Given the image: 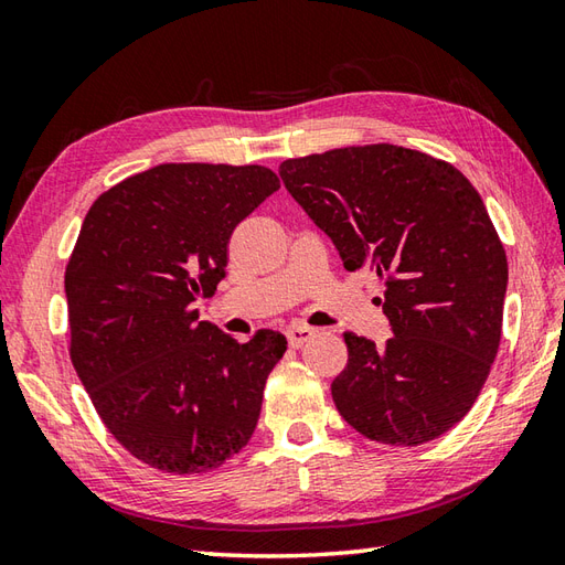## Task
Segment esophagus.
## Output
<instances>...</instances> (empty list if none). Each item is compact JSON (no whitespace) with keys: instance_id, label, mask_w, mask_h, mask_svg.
Listing matches in <instances>:
<instances>
[{"instance_id":"34e87169","label":"esophagus","mask_w":565,"mask_h":565,"mask_svg":"<svg viewBox=\"0 0 565 565\" xmlns=\"http://www.w3.org/2000/svg\"><path fill=\"white\" fill-rule=\"evenodd\" d=\"M286 338H289V344H291V347H301V344H306L308 340L316 338V330L308 328V326H294V328L286 330Z\"/></svg>"}]
</instances>
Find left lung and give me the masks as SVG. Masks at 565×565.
<instances>
[{
  "instance_id": "8db88e82",
  "label": "left lung",
  "mask_w": 565,
  "mask_h": 565,
  "mask_svg": "<svg viewBox=\"0 0 565 565\" xmlns=\"http://www.w3.org/2000/svg\"><path fill=\"white\" fill-rule=\"evenodd\" d=\"M279 177L347 271L383 279L393 338L344 334L340 415L395 447L441 437L471 411L500 344L508 257L481 194L449 162L386 142L286 160Z\"/></svg>"
}]
</instances>
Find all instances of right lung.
<instances>
[{"label": "right lung", "mask_w": 565, "mask_h": 565, "mask_svg": "<svg viewBox=\"0 0 565 565\" xmlns=\"http://www.w3.org/2000/svg\"><path fill=\"white\" fill-rule=\"evenodd\" d=\"M279 189L259 164H158L84 215L65 269L70 359L124 447L167 473H206L257 427L281 332L239 344L196 303L225 279L235 225Z\"/></svg>", "instance_id": "1"}]
</instances>
